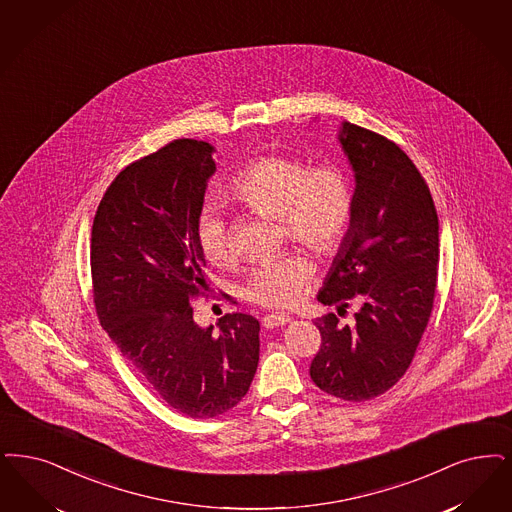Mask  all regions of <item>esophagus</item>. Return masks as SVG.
Instances as JSON below:
<instances>
[{
    "label": "esophagus",
    "instance_id": "1",
    "mask_svg": "<svg viewBox=\"0 0 512 512\" xmlns=\"http://www.w3.org/2000/svg\"><path fill=\"white\" fill-rule=\"evenodd\" d=\"M293 320V316H289L286 312H272V314H266L263 318V326L266 329L278 328V326H286Z\"/></svg>",
    "mask_w": 512,
    "mask_h": 512
}]
</instances>
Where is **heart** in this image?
<instances>
[{
	"instance_id": "1",
	"label": "heart",
	"mask_w": 512,
	"mask_h": 512,
	"mask_svg": "<svg viewBox=\"0 0 512 512\" xmlns=\"http://www.w3.org/2000/svg\"><path fill=\"white\" fill-rule=\"evenodd\" d=\"M228 194L253 211L280 217L291 240L322 255L339 249L352 219V190L337 165L308 167L297 158L266 156L246 165ZM196 238L209 263L236 261L230 226L217 205L200 211ZM312 272L314 265L303 253L265 259L251 270L246 297L265 307H291L303 297Z\"/></svg>"
}]
</instances>
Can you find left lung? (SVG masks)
<instances>
[{
	"instance_id": "left-lung-1",
	"label": "left lung",
	"mask_w": 512,
	"mask_h": 512,
	"mask_svg": "<svg viewBox=\"0 0 512 512\" xmlns=\"http://www.w3.org/2000/svg\"><path fill=\"white\" fill-rule=\"evenodd\" d=\"M354 173L352 219L318 301L345 312L316 318L322 347L310 364L316 387L348 402L389 390L409 368L427 328L436 289L440 226L429 186L389 139L341 122L337 131Z\"/></svg>"
}]
</instances>
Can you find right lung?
<instances>
[{"label":"right lung","instance_id":"obj_1","mask_svg":"<svg viewBox=\"0 0 512 512\" xmlns=\"http://www.w3.org/2000/svg\"><path fill=\"white\" fill-rule=\"evenodd\" d=\"M215 146L179 139L127 165L106 190L91 232V276L101 324L171 408L205 419L234 408L259 364V320L225 314L194 322L205 286L196 221L217 171Z\"/></svg>","mask_w":512,"mask_h":512}]
</instances>
